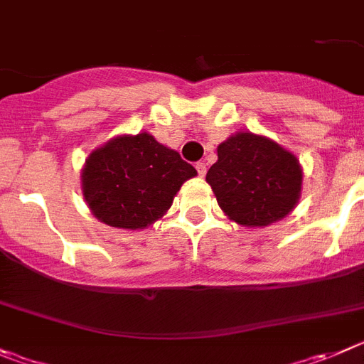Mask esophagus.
Instances as JSON below:
<instances>
[{
    "label": "esophagus",
    "instance_id": "obj_1",
    "mask_svg": "<svg viewBox=\"0 0 364 364\" xmlns=\"http://www.w3.org/2000/svg\"><path fill=\"white\" fill-rule=\"evenodd\" d=\"M196 171H198L200 176H205V173H208V166H205V162H196Z\"/></svg>",
    "mask_w": 364,
    "mask_h": 364
}]
</instances>
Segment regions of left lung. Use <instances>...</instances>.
Segmentation results:
<instances>
[{
  "instance_id": "obj_1",
  "label": "left lung",
  "mask_w": 364,
  "mask_h": 364,
  "mask_svg": "<svg viewBox=\"0 0 364 364\" xmlns=\"http://www.w3.org/2000/svg\"><path fill=\"white\" fill-rule=\"evenodd\" d=\"M205 175L220 209L243 228H267L291 215L301 196L298 156L265 135L238 132L218 144Z\"/></svg>"
}]
</instances>
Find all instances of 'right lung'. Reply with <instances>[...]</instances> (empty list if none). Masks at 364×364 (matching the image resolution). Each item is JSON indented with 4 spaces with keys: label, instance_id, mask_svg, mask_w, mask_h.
<instances>
[{
    "label": "right lung",
    "instance_id": "add662e5",
    "mask_svg": "<svg viewBox=\"0 0 364 364\" xmlns=\"http://www.w3.org/2000/svg\"><path fill=\"white\" fill-rule=\"evenodd\" d=\"M196 169L148 132L117 135L93 149L81 171V189L92 215L109 228L139 229L168 213Z\"/></svg>",
    "mask_w": 364,
    "mask_h": 364
}]
</instances>
